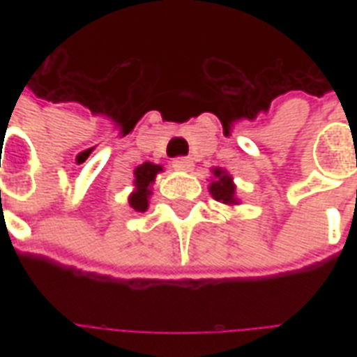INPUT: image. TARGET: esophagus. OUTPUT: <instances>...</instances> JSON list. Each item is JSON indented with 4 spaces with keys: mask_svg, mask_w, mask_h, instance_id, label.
Masks as SVG:
<instances>
[{
    "mask_svg": "<svg viewBox=\"0 0 357 357\" xmlns=\"http://www.w3.org/2000/svg\"><path fill=\"white\" fill-rule=\"evenodd\" d=\"M172 166L176 168V170H191V166H193V160L189 158V156H178V158H174L172 160Z\"/></svg>",
    "mask_w": 357,
    "mask_h": 357,
    "instance_id": "34e87169",
    "label": "esophagus"
}]
</instances>
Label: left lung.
<instances>
[{"instance_id":"1","label":"left lung","mask_w":357,"mask_h":357,"mask_svg":"<svg viewBox=\"0 0 357 357\" xmlns=\"http://www.w3.org/2000/svg\"><path fill=\"white\" fill-rule=\"evenodd\" d=\"M214 176H216V179L210 183V193H212V197L216 201L224 202V204L235 202V185L231 183V178L224 170H220V168L214 170Z\"/></svg>"}]
</instances>
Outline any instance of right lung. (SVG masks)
<instances>
[{"instance_id": "obj_1", "label": "right lung", "mask_w": 357, "mask_h": 357, "mask_svg": "<svg viewBox=\"0 0 357 357\" xmlns=\"http://www.w3.org/2000/svg\"><path fill=\"white\" fill-rule=\"evenodd\" d=\"M162 170L160 166H156V164L145 162L141 164L139 168H135V191L130 197V204H132V208L135 212H145L149 206V185L155 181V176L158 172Z\"/></svg>"}]
</instances>
